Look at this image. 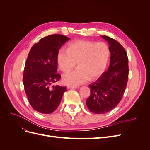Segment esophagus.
I'll list each match as a JSON object with an SVG mask.
<instances>
[{
	"label": "esophagus",
	"instance_id": "1",
	"mask_svg": "<svg viewBox=\"0 0 150 150\" xmlns=\"http://www.w3.org/2000/svg\"><path fill=\"white\" fill-rule=\"evenodd\" d=\"M78 88V87H77V86H67L68 89H76Z\"/></svg>",
	"mask_w": 150,
	"mask_h": 150
}]
</instances>
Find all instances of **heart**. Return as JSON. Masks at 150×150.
<instances>
[{
    "mask_svg": "<svg viewBox=\"0 0 150 150\" xmlns=\"http://www.w3.org/2000/svg\"><path fill=\"white\" fill-rule=\"evenodd\" d=\"M110 56V49L105 42L78 40L70 43L67 49H60L57 53V62L59 69L67 72L77 62L78 67L62 77L65 84L77 86L89 78H99L106 69Z\"/></svg>",
    "mask_w": 150,
    "mask_h": 150,
    "instance_id": "obj_1",
    "label": "heart"
}]
</instances>
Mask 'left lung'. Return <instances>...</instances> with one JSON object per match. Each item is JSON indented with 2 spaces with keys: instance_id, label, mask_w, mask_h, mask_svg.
<instances>
[{
  "instance_id": "1",
  "label": "left lung",
  "mask_w": 150,
  "mask_h": 150,
  "mask_svg": "<svg viewBox=\"0 0 150 150\" xmlns=\"http://www.w3.org/2000/svg\"><path fill=\"white\" fill-rule=\"evenodd\" d=\"M102 38L110 44V65L96 82L89 85L91 94L86 104L94 114H104L117 106L123 96L129 73L124 47L114 39L106 35Z\"/></svg>"
}]
</instances>
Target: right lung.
Listing matches in <instances>:
<instances>
[{
    "label": "right lung",
    "mask_w": 150,
    "mask_h": 150,
    "mask_svg": "<svg viewBox=\"0 0 150 150\" xmlns=\"http://www.w3.org/2000/svg\"><path fill=\"white\" fill-rule=\"evenodd\" d=\"M69 39L61 34L47 35L34 44L28 54L22 80L30 104L39 112H53L66 91V87L50 86L61 78L57 73V53Z\"/></svg>",
    "instance_id": "add662e5"
}]
</instances>
